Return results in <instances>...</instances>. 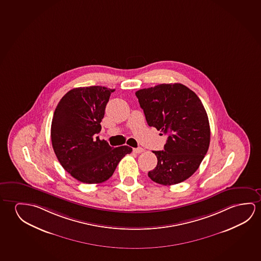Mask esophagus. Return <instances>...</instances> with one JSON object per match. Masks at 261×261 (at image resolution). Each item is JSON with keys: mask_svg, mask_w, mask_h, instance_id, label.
Returning <instances> with one entry per match:
<instances>
[{"mask_svg": "<svg viewBox=\"0 0 261 261\" xmlns=\"http://www.w3.org/2000/svg\"><path fill=\"white\" fill-rule=\"evenodd\" d=\"M133 151H134V152H136V153H141V152H144L145 150L143 148H141V147H138V148L133 149Z\"/></svg>", "mask_w": 261, "mask_h": 261, "instance_id": "34e87169", "label": "esophagus"}]
</instances>
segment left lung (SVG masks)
<instances>
[{
  "label": "left lung",
  "mask_w": 261,
  "mask_h": 261,
  "mask_svg": "<svg viewBox=\"0 0 261 261\" xmlns=\"http://www.w3.org/2000/svg\"><path fill=\"white\" fill-rule=\"evenodd\" d=\"M149 126L168 135L163 151H152L157 165L148 176L156 184H180L195 173L210 145L208 116L196 94L180 83L136 92ZM163 135V134H162Z\"/></svg>",
  "instance_id": "1"
}]
</instances>
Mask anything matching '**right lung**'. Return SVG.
<instances>
[{"label": "right lung", "instance_id": "obj_1", "mask_svg": "<svg viewBox=\"0 0 261 261\" xmlns=\"http://www.w3.org/2000/svg\"><path fill=\"white\" fill-rule=\"evenodd\" d=\"M114 91L100 86L73 88L60 99L53 115V150L62 167L81 182L109 180L121 159L132 152L127 145L114 148L96 137Z\"/></svg>", "mask_w": 261, "mask_h": 261}]
</instances>
